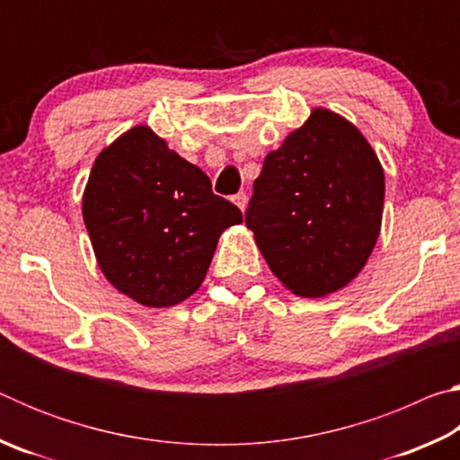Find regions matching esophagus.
Masks as SVG:
<instances>
[{
    "instance_id": "34e87169",
    "label": "esophagus",
    "mask_w": 460,
    "mask_h": 460,
    "mask_svg": "<svg viewBox=\"0 0 460 460\" xmlns=\"http://www.w3.org/2000/svg\"><path fill=\"white\" fill-rule=\"evenodd\" d=\"M233 202H235V205L241 208V211H245V207H247V194H245V192H237L235 197H233Z\"/></svg>"
}]
</instances>
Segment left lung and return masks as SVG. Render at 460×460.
<instances>
[{"instance_id": "1", "label": "left lung", "mask_w": 460, "mask_h": 460, "mask_svg": "<svg viewBox=\"0 0 460 460\" xmlns=\"http://www.w3.org/2000/svg\"><path fill=\"white\" fill-rule=\"evenodd\" d=\"M385 176L351 121L316 107L263 160L245 225L288 290L321 298L345 288L376 247Z\"/></svg>"}]
</instances>
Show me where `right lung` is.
<instances>
[{
  "label": "right lung",
  "mask_w": 460,
  "mask_h": 460,
  "mask_svg": "<svg viewBox=\"0 0 460 460\" xmlns=\"http://www.w3.org/2000/svg\"><path fill=\"white\" fill-rule=\"evenodd\" d=\"M83 219L109 282L137 305L166 308L199 290L221 233L243 215L199 166L136 126L97 155Z\"/></svg>",
  "instance_id": "1"
}]
</instances>
